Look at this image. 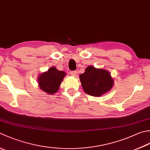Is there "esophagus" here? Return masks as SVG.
Returning <instances> with one entry per match:
<instances>
[{
    "label": "esophagus",
    "instance_id": "1",
    "mask_svg": "<svg viewBox=\"0 0 150 150\" xmlns=\"http://www.w3.org/2000/svg\"><path fill=\"white\" fill-rule=\"evenodd\" d=\"M77 74V71H71L70 72V75H72V76H76Z\"/></svg>",
    "mask_w": 150,
    "mask_h": 150
}]
</instances>
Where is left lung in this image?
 <instances>
[{
    "label": "left lung",
    "mask_w": 150,
    "mask_h": 150,
    "mask_svg": "<svg viewBox=\"0 0 150 150\" xmlns=\"http://www.w3.org/2000/svg\"><path fill=\"white\" fill-rule=\"evenodd\" d=\"M85 92L95 97L101 96L112 88L114 80L107 70L88 66L85 71L79 76Z\"/></svg>",
    "instance_id": "8db88e82"
}]
</instances>
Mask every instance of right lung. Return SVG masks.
Wrapping results in <instances>:
<instances>
[{
	"instance_id": "add662e5",
	"label": "right lung",
	"mask_w": 150,
	"mask_h": 150,
	"mask_svg": "<svg viewBox=\"0 0 150 150\" xmlns=\"http://www.w3.org/2000/svg\"><path fill=\"white\" fill-rule=\"evenodd\" d=\"M66 75L64 71L51 67L47 71L43 72L38 77V84L40 89L49 94H54L59 89Z\"/></svg>"
}]
</instances>
